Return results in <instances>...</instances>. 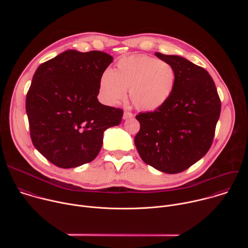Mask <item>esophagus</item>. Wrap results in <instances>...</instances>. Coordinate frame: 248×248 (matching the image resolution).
I'll use <instances>...</instances> for the list:
<instances>
[{"label":"esophagus","instance_id":"esophagus-1","mask_svg":"<svg viewBox=\"0 0 248 248\" xmlns=\"http://www.w3.org/2000/svg\"><path fill=\"white\" fill-rule=\"evenodd\" d=\"M133 117V114L132 113H130V112H128V111H124V120H127V119H130V118H132Z\"/></svg>","mask_w":248,"mask_h":248}]
</instances>
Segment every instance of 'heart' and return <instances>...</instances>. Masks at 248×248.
<instances>
[{"mask_svg": "<svg viewBox=\"0 0 248 248\" xmlns=\"http://www.w3.org/2000/svg\"><path fill=\"white\" fill-rule=\"evenodd\" d=\"M176 82L173 65L149 56H130L100 78V94L108 105H117L126 96L137 109L155 111L170 98Z\"/></svg>", "mask_w": 248, "mask_h": 248, "instance_id": "obj_1", "label": "heart"}]
</instances>
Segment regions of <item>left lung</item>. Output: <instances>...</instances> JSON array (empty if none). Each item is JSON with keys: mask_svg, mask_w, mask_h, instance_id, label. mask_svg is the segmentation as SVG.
Listing matches in <instances>:
<instances>
[{"mask_svg": "<svg viewBox=\"0 0 248 248\" xmlns=\"http://www.w3.org/2000/svg\"><path fill=\"white\" fill-rule=\"evenodd\" d=\"M176 73L172 95L159 109L140 113L134 144L147 165L167 173L186 170L213 142L221 113L214 80L206 69L174 55L155 53Z\"/></svg>", "mask_w": 248, "mask_h": 248, "instance_id": "left-lung-1", "label": "left lung"}]
</instances>
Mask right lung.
Segmentation results:
<instances>
[{
    "instance_id": "obj_1",
    "label": "right lung",
    "mask_w": 248,
    "mask_h": 248,
    "mask_svg": "<svg viewBox=\"0 0 248 248\" xmlns=\"http://www.w3.org/2000/svg\"><path fill=\"white\" fill-rule=\"evenodd\" d=\"M113 62L101 51L67 50L43 62L26 95L34 147L59 168L93 161L104 131L122 122L124 111L98 101L100 78Z\"/></svg>"
}]
</instances>
